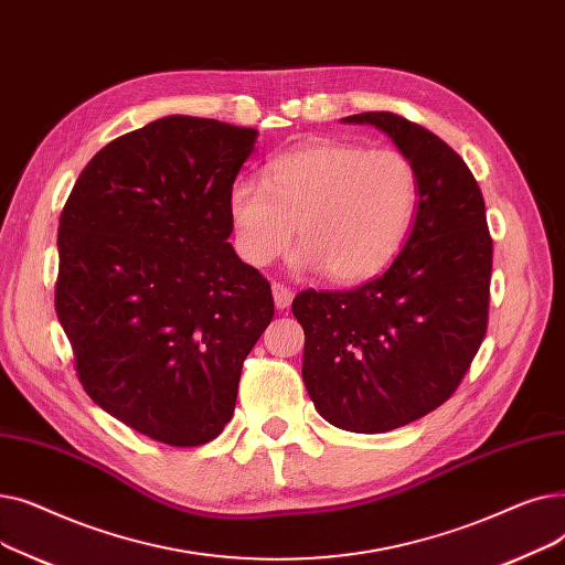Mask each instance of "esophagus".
Returning a JSON list of instances; mask_svg holds the SVG:
<instances>
[{"label":"esophagus","mask_w":565,"mask_h":565,"mask_svg":"<svg viewBox=\"0 0 565 565\" xmlns=\"http://www.w3.org/2000/svg\"><path fill=\"white\" fill-rule=\"evenodd\" d=\"M273 295H275V305H277L279 311L288 309L292 298H295V292L290 288H286L284 284H273Z\"/></svg>","instance_id":"esophagus-1"}]
</instances>
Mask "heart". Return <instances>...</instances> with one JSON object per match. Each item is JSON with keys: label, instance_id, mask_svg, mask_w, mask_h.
Here are the masks:
<instances>
[{"label": "heart", "instance_id": "obj_1", "mask_svg": "<svg viewBox=\"0 0 565 565\" xmlns=\"http://www.w3.org/2000/svg\"><path fill=\"white\" fill-rule=\"evenodd\" d=\"M417 203V171L394 148L318 141L275 158L263 183L237 178L228 215L247 263L263 267L279 258L298 226V265L348 286L380 275L396 258Z\"/></svg>", "mask_w": 565, "mask_h": 565}]
</instances>
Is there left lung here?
<instances>
[{"mask_svg": "<svg viewBox=\"0 0 565 565\" xmlns=\"http://www.w3.org/2000/svg\"><path fill=\"white\" fill-rule=\"evenodd\" d=\"M390 135L419 181L401 254L373 281L292 300L302 377L322 419L387 433L451 398L488 330L492 237L477 178L454 148L392 111L345 116Z\"/></svg>", "mask_w": 565, "mask_h": 565, "instance_id": "1", "label": "left lung"}]
</instances>
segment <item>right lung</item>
I'll return each mask as SVG.
<instances>
[{"label": "right lung", "instance_id": "obj_1", "mask_svg": "<svg viewBox=\"0 0 565 565\" xmlns=\"http://www.w3.org/2000/svg\"><path fill=\"white\" fill-rule=\"evenodd\" d=\"M258 132L164 116L109 141L58 220L54 307L84 392L171 447L215 439L243 362L275 316L237 258L228 192Z\"/></svg>", "mask_w": 565, "mask_h": 565}]
</instances>
